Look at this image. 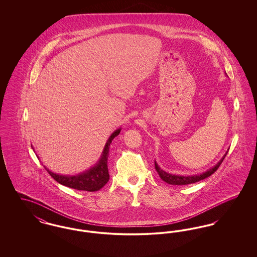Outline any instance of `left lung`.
Listing matches in <instances>:
<instances>
[{"label":"left lung","instance_id":"8db88e82","mask_svg":"<svg viewBox=\"0 0 257 257\" xmlns=\"http://www.w3.org/2000/svg\"><path fill=\"white\" fill-rule=\"evenodd\" d=\"M227 152L223 155V157L218 162V164L216 166H214L213 168L209 169L207 171L200 173V174H196V175H190V176H182V175H175V174H171L168 173L166 171H163L158 164L155 162V170L158 172L161 179L163 181H165L166 183L171 184V185H188V184L196 183L200 180L205 179L208 176L212 175L215 171L219 169L220 164L222 163L223 159L225 158Z\"/></svg>","mask_w":257,"mask_h":257}]
</instances>
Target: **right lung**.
<instances>
[{
	"label": "right lung",
	"instance_id": "add662e5",
	"mask_svg": "<svg viewBox=\"0 0 257 257\" xmlns=\"http://www.w3.org/2000/svg\"><path fill=\"white\" fill-rule=\"evenodd\" d=\"M120 128L115 130L112 134L110 135L108 139L104 150L102 152L101 158L99 159L94 167L90 168L88 171L78 175H60L50 171L47 168L46 171L49 172L50 175L59 183L72 188L79 191H87V192H95L103 188L110 179L109 171H108V157H109V149L111 141L120 133Z\"/></svg>",
	"mask_w": 257,
	"mask_h": 257
}]
</instances>
